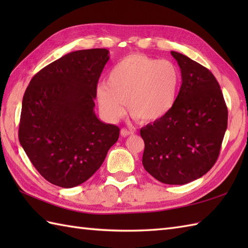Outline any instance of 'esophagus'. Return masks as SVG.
Wrapping results in <instances>:
<instances>
[{"label": "esophagus", "instance_id": "obj_1", "mask_svg": "<svg viewBox=\"0 0 248 248\" xmlns=\"http://www.w3.org/2000/svg\"><path fill=\"white\" fill-rule=\"evenodd\" d=\"M120 134H121V136H124V138H125V136L133 135L134 134V131L127 130V129H121L120 130Z\"/></svg>", "mask_w": 248, "mask_h": 248}]
</instances>
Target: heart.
Wrapping results in <instances>:
<instances>
[{
	"label": "heart",
	"instance_id": "b5f03b06",
	"mask_svg": "<svg viewBox=\"0 0 248 248\" xmlns=\"http://www.w3.org/2000/svg\"><path fill=\"white\" fill-rule=\"evenodd\" d=\"M181 72L170 61L145 54L124 56L112 67L97 88L102 114L117 121L128 112L143 124H155L171 112L180 92Z\"/></svg>",
	"mask_w": 248,
	"mask_h": 248
}]
</instances>
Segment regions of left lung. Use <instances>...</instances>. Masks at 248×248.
<instances>
[{
    "mask_svg": "<svg viewBox=\"0 0 248 248\" xmlns=\"http://www.w3.org/2000/svg\"><path fill=\"white\" fill-rule=\"evenodd\" d=\"M181 70L175 107L162 120L140 129L143 165L165 184H186L215 164L227 129L228 109L212 72L178 52H170Z\"/></svg>",
    "mask_w": 248,
    "mask_h": 248,
    "instance_id": "1",
    "label": "left lung"
}]
</instances>
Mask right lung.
I'll return each instance as SVG.
<instances>
[{
  "label": "right lung",
  "mask_w": 248,
  "mask_h": 248,
  "mask_svg": "<svg viewBox=\"0 0 248 248\" xmlns=\"http://www.w3.org/2000/svg\"><path fill=\"white\" fill-rule=\"evenodd\" d=\"M107 49L78 50L43 68L24 93L19 140L46 181L70 188L96 172L119 138V128L94 113Z\"/></svg>",
  "instance_id": "obj_1"
}]
</instances>
